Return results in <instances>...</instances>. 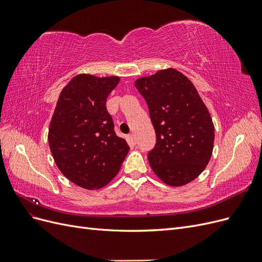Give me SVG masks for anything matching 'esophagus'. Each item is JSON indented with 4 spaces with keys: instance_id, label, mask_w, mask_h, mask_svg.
Returning <instances> with one entry per match:
<instances>
[{
    "instance_id": "1",
    "label": "esophagus",
    "mask_w": 262,
    "mask_h": 262,
    "mask_svg": "<svg viewBox=\"0 0 262 262\" xmlns=\"http://www.w3.org/2000/svg\"><path fill=\"white\" fill-rule=\"evenodd\" d=\"M128 141H129L130 144L136 145L137 140H136V137H134V134H129V136H128Z\"/></svg>"
}]
</instances>
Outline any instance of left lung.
<instances>
[{"instance_id":"left-lung-1","label":"left lung","mask_w":262,"mask_h":262,"mask_svg":"<svg viewBox=\"0 0 262 262\" xmlns=\"http://www.w3.org/2000/svg\"><path fill=\"white\" fill-rule=\"evenodd\" d=\"M134 85L156 132L155 147L147 155L150 167L166 185L189 184L212 156L214 124L207 106L192 82L172 68L140 77Z\"/></svg>"}]
</instances>
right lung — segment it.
<instances>
[{
  "mask_svg": "<svg viewBox=\"0 0 262 262\" xmlns=\"http://www.w3.org/2000/svg\"><path fill=\"white\" fill-rule=\"evenodd\" d=\"M118 76L78 74L62 90L51 119L48 141L60 171L84 189H100L112 181L129 152L117 137L106 108Z\"/></svg>",
  "mask_w": 262,
  "mask_h": 262,
  "instance_id": "obj_1",
  "label": "right lung"
}]
</instances>
